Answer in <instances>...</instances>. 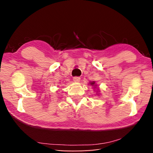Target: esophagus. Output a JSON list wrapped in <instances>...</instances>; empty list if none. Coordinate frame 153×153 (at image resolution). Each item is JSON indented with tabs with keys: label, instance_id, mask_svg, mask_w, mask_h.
Here are the masks:
<instances>
[{
	"label": "esophagus",
	"instance_id": "esophagus-1",
	"mask_svg": "<svg viewBox=\"0 0 153 153\" xmlns=\"http://www.w3.org/2000/svg\"><path fill=\"white\" fill-rule=\"evenodd\" d=\"M74 81L75 82H79L80 81V77H74Z\"/></svg>",
	"mask_w": 153,
	"mask_h": 153
}]
</instances>
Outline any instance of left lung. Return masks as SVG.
<instances>
[{
    "mask_svg": "<svg viewBox=\"0 0 153 153\" xmlns=\"http://www.w3.org/2000/svg\"><path fill=\"white\" fill-rule=\"evenodd\" d=\"M89 84L90 85V86H92L94 87V89H97V95H99L100 93H99V89H98V88L97 87V85L96 84V83L94 81H92V82H90Z\"/></svg>",
    "mask_w": 153,
    "mask_h": 153,
    "instance_id": "left-lung-1",
    "label": "left lung"
}]
</instances>
